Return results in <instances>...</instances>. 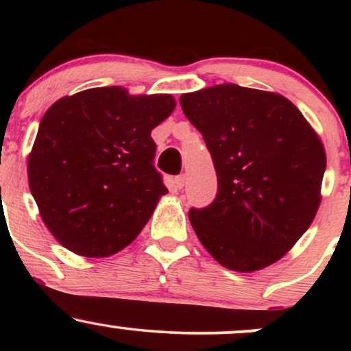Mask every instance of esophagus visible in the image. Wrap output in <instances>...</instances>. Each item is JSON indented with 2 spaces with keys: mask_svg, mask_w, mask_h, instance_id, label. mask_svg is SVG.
<instances>
[{
  "mask_svg": "<svg viewBox=\"0 0 351 351\" xmlns=\"http://www.w3.org/2000/svg\"><path fill=\"white\" fill-rule=\"evenodd\" d=\"M173 184H175V188L181 189L184 186V176L180 175V176H175V180H173Z\"/></svg>",
  "mask_w": 351,
  "mask_h": 351,
  "instance_id": "34e87169",
  "label": "esophagus"
}]
</instances>
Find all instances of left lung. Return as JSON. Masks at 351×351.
<instances>
[{"label": "left lung", "mask_w": 351, "mask_h": 351, "mask_svg": "<svg viewBox=\"0 0 351 351\" xmlns=\"http://www.w3.org/2000/svg\"><path fill=\"white\" fill-rule=\"evenodd\" d=\"M180 104L203 135L217 175L215 201L189 209L201 244L236 272L277 263L320 206L327 167L320 136L276 92L221 84L183 94Z\"/></svg>", "instance_id": "left-lung-1"}]
</instances>
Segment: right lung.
<instances>
[{"instance_id": "add662e5", "label": "right lung", "mask_w": 351, "mask_h": 351, "mask_svg": "<svg viewBox=\"0 0 351 351\" xmlns=\"http://www.w3.org/2000/svg\"><path fill=\"white\" fill-rule=\"evenodd\" d=\"M170 94L95 87L59 99L39 123L27 180L44 224L69 251L107 257L140 234L168 189L153 167L152 130Z\"/></svg>"}]
</instances>
